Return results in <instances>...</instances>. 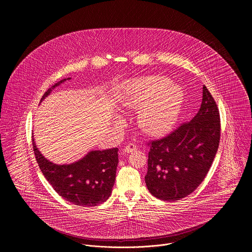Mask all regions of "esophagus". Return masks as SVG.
Wrapping results in <instances>:
<instances>
[{
    "label": "esophagus",
    "mask_w": 252,
    "mask_h": 252,
    "mask_svg": "<svg viewBox=\"0 0 252 252\" xmlns=\"http://www.w3.org/2000/svg\"><path fill=\"white\" fill-rule=\"evenodd\" d=\"M134 151H136V146L133 145V143H128V145L124 149V152L126 154L133 153Z\"/></svg>",
    "instance_id": "1"
}]
</instances>
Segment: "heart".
<instances>
[{
    "label": "heart",
    "mask_w": 252,
    "mask_h": 252,
    "mask_svg": "<svg viewBox=\"0 0 252 252\" xmlns=\"http://www.w3.org/2000/svg\"><path fill=\"white\" fill-rule=\"evenodd\" d=\"M122 104L139 109L137 125L149 135L169 132L181 116L185 94L176 84L161 76H148L126 82L120 96Z\"/></svg>",
    "instance_id": "heart-1"
}]
</instances>
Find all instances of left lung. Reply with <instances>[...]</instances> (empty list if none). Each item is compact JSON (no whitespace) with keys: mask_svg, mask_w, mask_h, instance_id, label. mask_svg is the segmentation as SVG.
<instances>
[{"mask_svg":"<svg viewBox=\"0 0 252 252\" xmlns=\"http://www.w3.org/2000/svg\"><path fill=\"white\" fill-rule=\"evenodd\" d=\"M220 119L215 100L205 86L195 117L167 136L151 141L148 172L150 192L165 201L184 198L202 183L217 155Z\"/></svg>","mask_w":252,"mask_h":252,"instance_id":"8db88e82","label":"left lung"}]
</instances>
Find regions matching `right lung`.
<instances>
[{"instance_id": "obj_1", "label": "right lung", "mask_w": 252, "mask_h": 252, "mask_svg": "<svg viewBox=\"0 0 252 252\" xmlns=\"http://www.w3.org/2000/svg\"><path fill=\"white\" fill-rule=\"evenodd\" d=\"M70 80L63 79L43 95V101L52 91ZM35 159L49 184L66 201L79 206H95L110 197L116 181L119 163V149L91 151L83 158L68 164H57L47 159L35 146L32 137Z\"/></svg>"}]
</instances>
